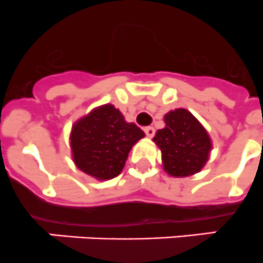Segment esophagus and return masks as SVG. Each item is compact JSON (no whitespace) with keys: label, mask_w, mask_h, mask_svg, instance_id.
<instances>
[{"label":"esophagus","mask_w":263,"mask_h":263,"mask_svg":"<svg viewBox=\"0 0 263 263\" xmlns=\"http://www.w3.org/2000/svg\"><path fill=\"white\" fill-rule=\"evenodd\" d=\"M144 132H145L146 137H153V136H155V128H153V127H146V128L144 129Z\"/></svg>","instance_id":"esophagus-1"}]
</instances>
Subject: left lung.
Returning <instances> with one entry per match:
<instances>
[{"instance_id": "1", "label": "left lung", "mask_w": 263, "mask_h": 263, "mask_svg": "<svg viewBox=\"0 0 263 263\" xmlns=\"http://www.w3.org/2000/svg\"><path fill=\"white\" fill-rule=\"evenodd\" d=\"M165 127L153 137L161 151L165 173L183 178L199 173L207 164L212 140L207 129L186 108H176L164 117Z\"/></svg>"}]
</instances>
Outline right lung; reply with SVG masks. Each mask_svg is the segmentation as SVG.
Wrapping results in <instances>:
<instances>
[{
  "label": "right lung",
  "mask_w": 263,
  "mask_h": 263,
  "mask_svg": "<svg viewBox=\"0 0 263 263\" xmlns=\"http://www.w3.org/2000/svg\"><path fill=\"white\" fill-rule=\"evenodd\" d=\"M144 136L135 123L126 122L114 105L98 106L72 126L73 162L98 181L115 178L126 165L132 146Z\"/></svg>",
  "instance_id": "1"
}]
</instances>
